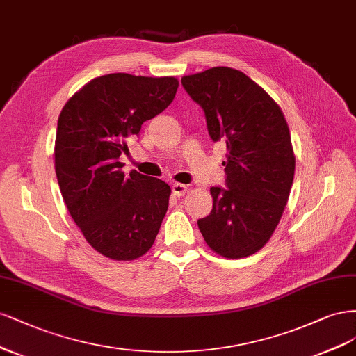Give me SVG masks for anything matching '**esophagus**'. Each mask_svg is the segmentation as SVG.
<instances>
[{
	"label": "esophagus",
	"instance_id": "obj_1",
	"mask_svg": "<svg viewBox=\"0 0 356 356\" xmlns=\"http://www.w3.org/2000/svg\"><path fill=\"white\" fill-rule=\"evenodd\" d=\"M171 189H173V193L176 195V197H183V195H185L188 191V186L183 185V183H173Z\"/></svg>",
	"mask_w": 356,
	"mask_h": 356
}]
</instances>
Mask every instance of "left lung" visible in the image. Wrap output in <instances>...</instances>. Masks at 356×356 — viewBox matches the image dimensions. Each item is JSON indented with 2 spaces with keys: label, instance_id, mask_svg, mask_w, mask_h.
Instances as JSON below:
<instances>
[{
  "label": "left lung",
  "instance_id": "left-lung-1",
  "mask_svg": "<svg viewBox=\"0 0 356 356\" xmlns=\"http://www.w3.org/2000/svg\"><path fill=\"white\" fill-rule=\"evenodd\" d=\"M181 86L204 109L213 142H226V189L213 186L211 213L198 220L207 245L226 259L257 253L290 197L296 158L281 108L241 71L186 75Z\"/></svg>",
  "mask_w": 356,
  "mask_h": 356
}]
</instances>
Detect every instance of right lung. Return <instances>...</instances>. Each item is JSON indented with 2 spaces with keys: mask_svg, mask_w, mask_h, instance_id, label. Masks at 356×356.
<instances>
[{
  "mask_svg": "<svg viewBox=\"0 0 356 356\" xmlns=\"http://www.w3.org/2000/svg\"><path fill=\"white\" fill-rule=\"evenodd\" d=\"M175 76L109 74L91 79L66 102L54 143V167L63 201L87 243L112 260L147 253L168 209L165 181L133 170L120 155L142 124L173 102Z\"/></svg>",
  "mask_w": 356,
  "mask_h": 356,
  "instance_id": "obj_1",
  "label": "right lung"
}]
</instances>
